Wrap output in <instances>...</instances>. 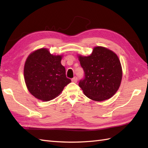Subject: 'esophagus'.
<instances>
[{
	"label": "esophagus",
	"instance_id": "esophagus-1",
	"mask_svg": "<svg viewBox=\"0 0 148 148\" xmlns=\"http://www.w3.org/2000/svg\"><path fill=\"white\" fill-rule=\"evenodd\" d=\"M72 82H73V83H77V77H76V76L74 77L72 79Z\"/></svg>",
	"mask_w": 148,
	"mask_h": 148
}]
</instances>
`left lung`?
Masks as SVG:
<instances>
[{
    "label": "left lung",
    "instance_id": "left-lung-1",
    "mask_svg": "<svg viewBox=\"0 0 148 148\" xmlns=\"http://www.w3.org/2000/svg\"><path fill=\"white\" fill-rule=\"evenodd\" d=\"M84 77L79 86L87 97L103 101L114 95L122 79L120 61L116 54L104 47L97 46L88 56H78Z\"/></svg>",
    "mask_w": 148,
    "mask_h": 148
}]
</instances>
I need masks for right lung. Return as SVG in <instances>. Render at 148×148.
<instances>
[{
	"label": "right lung",
	"mask_w": 148,
	"mask_h": 148,
	"mask_svg": "<svg viewBox=\"0 0 148 148\" xmlns=\"http://www.w3.org/2000/svg\"><path fill=\"white\" fill-rule=\"evenodd\" d=\"M62 56L53 55L48 49H37L29 55L24 66V77L30 93L42 101L58 97L71 82L61 64Z\"/></svg>",
	"instance_id": "right-lung-1"
}]
</instances>
